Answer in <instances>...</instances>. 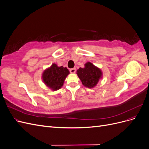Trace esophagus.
<instances>
[{"mask_svg":"<svg viewBox=\"0 0 149 149\" xmlns=\"http://www.w3.org/2000/svg\"><path fill=\"white\" fill-rule=\"evenodd\" d=\"M70 71L71 73H74L76 72V68H71L70 70Z\"/></svg>","mask_w":149,"mask_h":149,"instance_id":"obj_1","label":"esophagus"}]
</instances>
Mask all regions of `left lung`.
I'll use <instances>...</instances> for the list:
<instances>
[{
  "instance_id": "1",
  "label": "left lung",
  "mask_w": 149,
  "mask_h": 149,
  "mask_svg": "<svg viewBox=\"0 0 149 149\" xmlns=\"http://www.w3.org/2000/svg\"><path fill=\"white\" fill-rule=\"evenodd\" d=\"M84 66L83 68H79L77 70V74L84 86L92 88L95 86L101 78L102 72L90 62H88Z\"/></svg>"
}]
</instances>
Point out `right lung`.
<instances>
[{
  "instance_id": "add662e5",
  "label": "right lung",
  "mask_w": 149,
  "mask_h": 149,
  "mask_svg": "<svg viewBox=\"0 0 149 149\" xmlns=\"http://www.w3.org/2000/svg\"><path fill=\"white\" fill-rule=\"evenodd\" d=\"M69 73L70 72L66 68L58 67L56 64H53L49 68L43 72L42 78L45 84L55 91L61 88Z\"/></svg>"
}]
</instances>
